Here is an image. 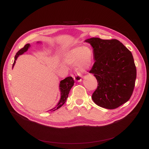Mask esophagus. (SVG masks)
<instances>
[{"label":"esophagus","mask_w":149,"mask_h":149,"mask_svg":"<svg viewBox=\"0 0 149 149\" xmlns=\"http://www.w3.org/2000/svg\"><path fill=\"white\" fill-rule=\"evenodd\" d=\"M75 81L77 82H80L81 81V74H77L75 75L74 77Z\"/></svg>","instance_id":"obj_1"}]
</instances>
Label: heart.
<instances>
[{"instance_id":"heart-1","label":"heart","mask_w":149,"mask_h":149,"mask_svg":"<svg viewBox=\"0 0 149 149\" xmlns=\"http://www.w3.org/2000/svg\"><path fill=\"white\" fill-rule=\"evenodd\" d=\"M93 60V52L88 46L76 47L68 51L64 56L63 61L68 65H75L78 70L83 72L88 69Z\"/></svg>"}]
</instances>
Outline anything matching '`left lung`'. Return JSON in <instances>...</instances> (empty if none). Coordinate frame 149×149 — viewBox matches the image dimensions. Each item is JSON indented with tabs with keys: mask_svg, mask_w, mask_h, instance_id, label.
<instances>
[{
	"mask_svg": "<svg viewBox=\"0 0 149 149\" xmlns=\"http://www.w3.org/2000/svg\"><path fill=\"white\" fill-rule=\"evenodd\" d=\"M85 42L92 46L95 60L89 71L98 82L92 96L93 102L108 109H116L126 103L132 95L136 78L131 52L116 39L93 37Z\"/></svg>",
	"mask_w": 149,
	"mask_h": 149,
	"instance_id": "1",
	"label": "left lung"
}]
</instances>
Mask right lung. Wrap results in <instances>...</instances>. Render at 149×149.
Returning a JSON list of instances; mask_svg holds the SVG:
<instances>
[{
  "label": "right lung",
  "instance_id": "add662e5",
  "mask_svg": "<svg viewBox=\"0 0 149 149\" xmlns=\"http://www.w3.org/2000/svg\"><path fill=\"white\" fill-rule=\"evenodd\" d=\"M38 43H39V42H38ZM29 47H30V44L28 43V44L25 45V46L23 47V48L20 49L17 52L16 55H15V57H14V63L13 65V67H14V66L15 63V60H17L18 57L19 56H20V55L23 54L24 52H26ZM74 80L72 79V77H66V79L61 80L60 82V84H59L60 88H60V95H61L60 100L58 101V103L57 104V106L55 107L54 108L51 109L50 111H56V110H57V109L61 107L63 105L65 104V103L66 102V100L68 97L69 91H70V89H71L72 87L74 86Z\"/></svg>",
  "mask_w": 149,
  "mask_h": 149
}]
</instances>
